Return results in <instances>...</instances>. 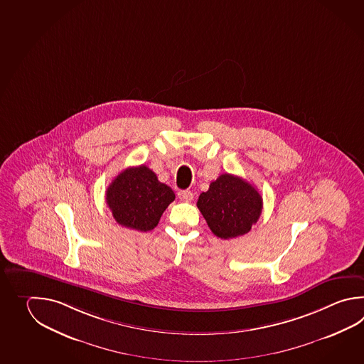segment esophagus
I'll list each match as a JSON object with an SVG mask.
<instances>
[{"mask_svg":"<svg viewBox=\"0 0 364 364\" xmlns=\"http://www.w3.org/2000/svg\"><path fill=\"white\" fill-rule=\"evenodd\" d=\"M178 196L180 200H186V202H191V200H193V193L191 191H180Z\"/></svg>","mask_w":364,"mask_h":364,"instance_id":"obj_1","label":"esophagus"}]
</instances>
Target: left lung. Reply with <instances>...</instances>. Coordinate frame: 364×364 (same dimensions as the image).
Returning <instances> with one entry per match:
<instances>
[{
    "mask_svg": "<svg viewBox=\"0 0 364 364\" xmlns=\"http://www.w3.org/2000/svg\"><path fill=\"white\" fill-rule=\"evenodd\" d=\"M197 208L211 232L223 240L238 237L258 222L263 200L259 192L244 178L223 173L202 192Z\"/></svg>",
    "mask_w": 364,
    "mask_h": 364,
    "instance_id": "left-lung-1",
    "label": "left lung"
}]
</instances>
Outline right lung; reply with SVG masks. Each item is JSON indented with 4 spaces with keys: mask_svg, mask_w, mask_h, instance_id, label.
I'll return each instance as SVG.
<instances>
[{
    "mask_svg": "<svg viewBox=\"0 0 364 364\" xmlns=\"http://www.w3.org/2000/svg\"><path fill=\"white\" fill-rule=\"evenodd\" d=\"M173 200L170 186L144 164L122 171L106 191V202L117 223L141 232L156 228Z\"/></svg>",
    "mask_w": 364,
    "mask_h": 364,
    "instance_id": "right-lung-1",
    "label": "right lung"
}]
</instances>
